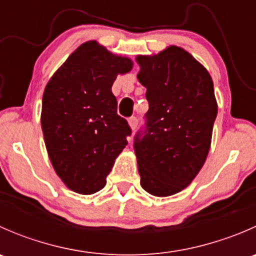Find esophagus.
<instances>
[{"mask_svg": "<svg viewBox=\"0 0 256 256\" xmlns=\"http://www.w3.org/2000/svg\"><path fill=\"white\" fill-rule=\"evenodd\" d=\"M138 118H135V116H132V118H128V125H130L131 130L135 131L136 128H138Z\"/></svg>", "mask_w": 256, "mask_h": 256, "instance_id": "34e87169", "label": "esophagus"}]
</instances>
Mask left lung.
<instances>
[{"label": "left lung", "instance_id": "obj_1", "mask_svg": "<svg viewBox=\"0 0 256 256\" xmlns=\"http://www.w3.org/2000/svg\"><path fill=\"white\" fill-rule=\"evenodd\" d=\"M136 62L150 105L144 135L134 144L140 183L150 194L167 197L188 187L207 160L218 112L213 80L177 46Z\"/></svg>", "mask_w": 256, "mask_h": 256}]
</instances>
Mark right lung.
Returning <instances> with one entry per match:
<instances>
[{
  "mask_svg": "<svg viewBox=\"0 0 256 256\" xmlns=\"http://www.w3.org/2000/svg\"><path fill=\"white\" fill-rule=\"evenodd\" d=\"M132 60L96 40L82 43L49 79L43 92V136L54 171L69 190L92 194L106 184L128 144V121L118 115L112 86Z\"/></svg>",
  "mask_w": 256,
  "mask_h": 256,
  "instance_id": "add662e5",
  "label": "right lung"
}]
</instances>
